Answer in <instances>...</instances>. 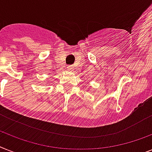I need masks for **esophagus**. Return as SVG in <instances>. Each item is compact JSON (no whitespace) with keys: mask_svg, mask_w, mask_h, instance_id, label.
<instances>
[{"mask_svg":"<svg viewBox=\"0 0 152 152\" xmlns=\"http://www.w3.org/2000/svg\"><path fill=\"white\" fill-rule=\"evenodd\" d=\"M67 69H68L69 71H73L74 66H73V65H69L68 67H67Z\"/></svg>","mask_w":152,"mask_h":152,"instance_id":"1","label":"esophagus"}]
</instances>
